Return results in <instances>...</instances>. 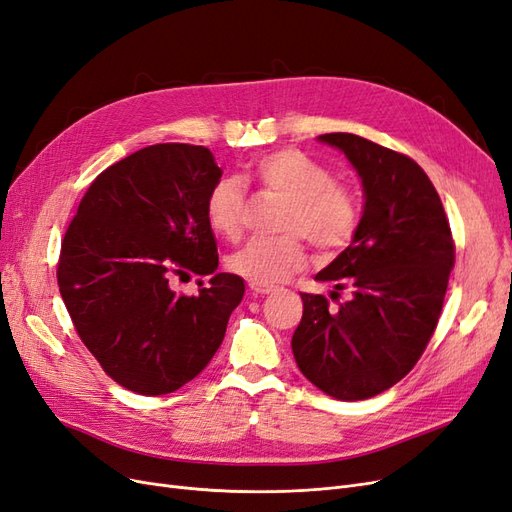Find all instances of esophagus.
<instances>
[{
    "instance_id": "esophagus-1",
    "label": "esophagus",
    "mask_w": 512,
    "mask_h": 512,
    "mask_svg": "<svg viewBox=\"0 0 512 512\" xmlns=\"http://www.w3.org/2000/svg\"><path fill=\"white\" fill-rule=\"evenodd\" d=\"M250 290H252L254 294H271V292H275L273 286L260 284V281H250Z\"/></svg>"
}]
</instances>
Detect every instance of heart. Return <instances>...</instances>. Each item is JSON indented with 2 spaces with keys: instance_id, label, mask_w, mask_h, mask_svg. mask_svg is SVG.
Masks as SVG:
<instances>
[{
  "instance_id": "obj_1",
  "label": "heart",
  "mask_w": 512,
  "mask_h": 512,
  "mask_svg": "<svg viewBox=\"0 0 512 512\" xmlns=\"http://www.w3.org/2000/svg\"><path fill=\"white\" fill-rule=\"evenodd\" d=\"M245 182L260 186L279 199H286L279 214L277 239H250L228 258L237 275L277 284L307 260L305 237L315 250L334 254L351 241L358 226V201L347 186L332 182V173L296 148H281L262 154L243 175ZM245 188L235 178H224L209 188L205 220L211 231L237 239L243 228Z\"/></svg>"
}]
</instances>
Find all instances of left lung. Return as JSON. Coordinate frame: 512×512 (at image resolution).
I'll return each mask as SVG.
<instances>
[{
  "label": "left lung",
  "instance_id": "1",
  "mask_svg": "<svg viewBox=\"0 0 512 512\" xmlns=\"http://www.w3.org/2000/svg\"><path fill=\"white\" fill-rule=\"evenodd\" d=\"M317 139L358 171L364 209L354 239L315 275L334 290L349 288L351 298L330 309L322 294H301L292 351L317 390L364 400L390 390L424 354L443 311L455 248L438 192L413 158L354 133Z\"/></svg>",
  "mask_w": 512,
  "mask_h": 512
}]
</instances>
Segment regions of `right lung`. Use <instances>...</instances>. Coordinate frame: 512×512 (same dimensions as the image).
<instances>
[{
  "label": "right lung",
  "mask_w": 512,
  "mask_h": 512,
  "mask_svg": "<svg viewBox=\"0 0 512 512\" xmlns=\"http://www.w3.org/2000/svg\"><path fill=\"white\" fill-rule=\"evenodd\" d=\"M222 178L203 146L156 144L133 152L88 186L61 243L59 292L82 343L116 383L144 396L180 390L218 351L245 286L216 273L205 220ZM211 274L180 297L175 276Z\"/></svg>",
  "instance_id": "add662e5"
}]
</instances>
